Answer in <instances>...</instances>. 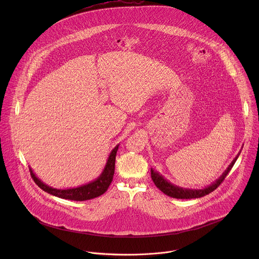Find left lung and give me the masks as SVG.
Instances as JSON below:
<instances>
[{
    "label": "left lung",
    "mask_w": 259,
    "mask_h": 259,
    "mask_svg": "<svg viewBox=\"0 0 259 259\" xmlns=\"http://www.w3.org/2000/svg\"><path fill=\"white\" fill-rule=\"evenodd\" d=\"M240 151L238 152V154L235 156V158L231 161V163L228 165V167L224 170V172L222 176L214 181L211 185H207L203 188L200 189H194V188H184L181 187L179 185H174L170 182H168L166 179H164L160 174H158L157 171L153 170L152 168L150 169V174H151V179L154 183L155 186L161 190L164 194L174 197V198H181V199H189V198H198V197H202L208 193H210L211 191H213L214 189H217L222 182L225 179V177L227 176V174L230 171V169L232 168L233 164L235 163L237 157L239 156Z\"/></svg>",
    "instance_id": "obj_1"
}]
</instances>
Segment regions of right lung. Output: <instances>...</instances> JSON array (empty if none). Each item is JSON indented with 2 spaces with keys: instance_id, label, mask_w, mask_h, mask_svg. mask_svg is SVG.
Instances as JSON below:
<instances>
[{
  "instance_id": "1",
  "label": "right lung",
  "mask_w": 259,
  "mask_h": 259,
  "mask_svg": "<svg viewBox=\"0 0 259 259\" xmlns=\"http://www.w3.org/2000/svg\"><path fill=\"white\" fill-rule=\"evenodd\" d=\"M119 145H116L113 149L111 150L109 158L107 160L106 166L100 177H98L95 181L85 184V185H80L77 187H73V188H66V189H61V188H54L50 185H46L42 183L33 169L30 167L31 176L34 180V182L37 184L39 188H41L44 191L55 195L57 197L63 198V199H70V200H75V201H83V200H89L95 197H98L102 194H104L109 186L112 182L113 174H114V162H115V155L116 151L118 149Z\"/></svg>"
}]
</instances>
